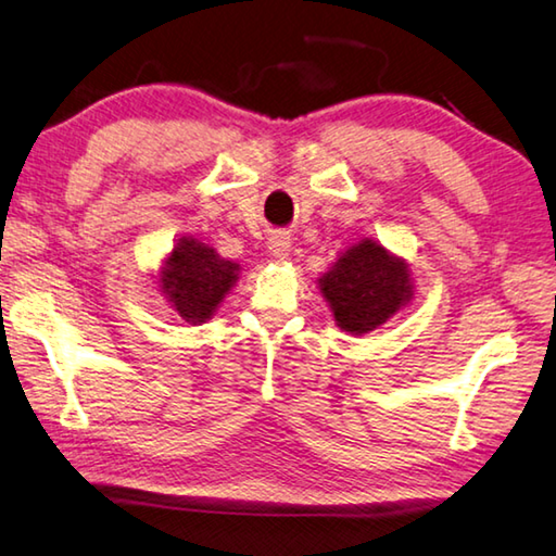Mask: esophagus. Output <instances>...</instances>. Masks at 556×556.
Segmentation results:
<instances>
[{"label": "esophagus", "instance_id": "34e87169", "mask_svg": "<svg viewBox=\"0 0 556 556\" xmlns=\"http://www.w3.org/2000/svg\"><path fill=\"white\" fill-rule=\"evenodd\" d=\"M290 245H293V241H290L288 233H273L268 239V251L270 256L276 261H286L288 253H290Z\"/></svg>", "mask_w": 556, "mask_h": 556}]
</instances>
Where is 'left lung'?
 <instances>
[{
	"label": "left lung",
	"mask_w": 556,
	"mask_h": 556,
	"mask_svg": "<svg viewBox=\"0 0 556 556\" xmlns=\"http://www.w3.org/2000/svg\"><path fill=\"white\" fill-rule=\"evenodd\" d=\"M334 325L354 338L377 330L414 300L408 263L375 239L348 245L317 278Z\"/></svg>",
	"instance_id": "left-lung-1"
}]
</instances>
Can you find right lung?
Returning <instances> with one entry per match:
<instances>
[{
  "mask_svg": "<svg viewBox=\"0 0 556 556\" xmlns=\"http://www.w3.org/2000/svg\"><path fill=\"white\" fill-rule=\"evenodd\" d=\"M239 263L222 258L214 245L185 233L160 263L154 278H157L160 293L181 320L202 325L212 320L218 305L239 280Z\"/></svg>",
  "mask_w": 556,
  "mask_h": 556,
  "instance_id": "obj_1",
  "label": "right lung"
}]
</instances>
